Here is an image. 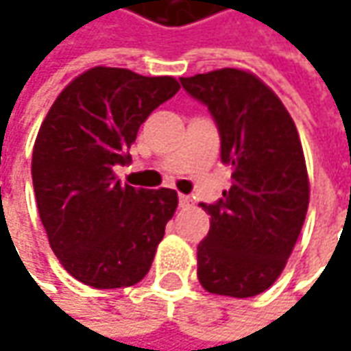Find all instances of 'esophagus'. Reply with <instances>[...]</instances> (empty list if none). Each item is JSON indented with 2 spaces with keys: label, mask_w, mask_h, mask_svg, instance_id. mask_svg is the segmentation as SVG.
Returning a JSON list of instances; mask_svg holds the SVG:
<instances>
[{
  "label": "esophagus",
  "mask_w": 351,
  "mask_h": 351,
  "mask_svg": "<svg viewBox=\"0 0 351 351\" xmlns=\"http://www.w3.org/2000/svg\"><path fill=\"white\" fill-rule=\"evenodd\" d=\"M180 207L187 209V207H193V199L187 195H180Z\"/></svg>",
  "instance_id": "1"
}]
</instances>
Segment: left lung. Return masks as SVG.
<instances>
[{
	"label": "left lung",
	"mask_w": 351,
	"mask_h": 351,
	"mask_svg": "<svg viewBox=\"0 0 351 351\" xmlns=\"http://www.w3.org/2000/svg\"><path fill=\"white\" fill-rule=\"evenodd\" d=\"M183 89L209 109L221 136V162L232 185L210 215L197 246V277L209 293L256 297L281 276L308 209V178L293 119L254 74L224 68L182 77Z\"/></svg>",
	"instance_id": "8db88e82"
}]
</instances>
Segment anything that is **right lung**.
I'll list each match as a JSON object with an SVG mask.
<instances>
[{"mask_svg": "<svg viewBox=\"0 0 351 351\" xmlns=\"http://www.w3.org/2000/svg\"><path fill=\"white\" fill-rule=\"evenodd\" d=\"M180 91L169 75L91 68L58 95L33 150L36 207L64 269L95 289H119L148 274L178 207L173 189L123 185L113 168L148 115Z\"/></svg>", "mask_w": 351, "mask_h": 351, "instance_id": "right-lung-1", "label": "right lung"}]
</instances>
